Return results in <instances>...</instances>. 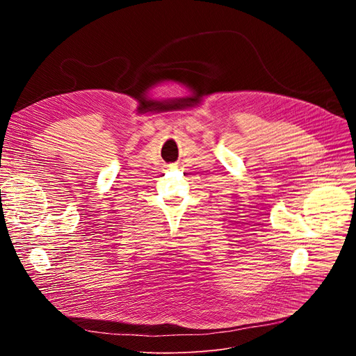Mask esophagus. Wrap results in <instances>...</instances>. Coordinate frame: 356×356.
<instances>
[{
    "label": "esophagus",
    "instance_id": "esophagus-1",
    "mask_svg": "<svg viewBox=\"0 0 356 356\" xmlns=\"http://www.w3.org/2000/svg\"><path fill=\"white\" fill-rule=\"evenodd\" d=\"M167 167H168V170H173V168H177V164L176 163L175 164H168Z\"/></svg>",
    "mask_w": 356,
    "mask_h": 356
}]
</instances>
